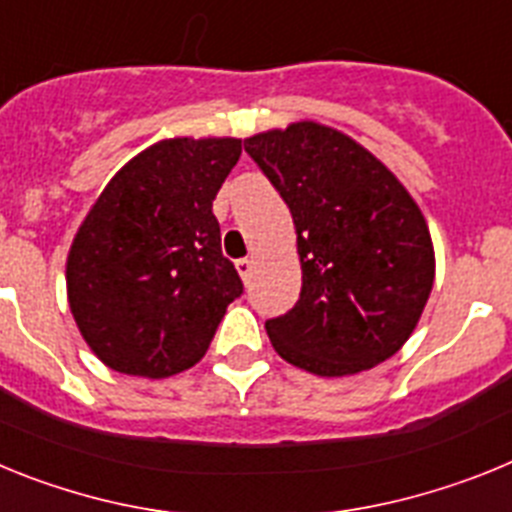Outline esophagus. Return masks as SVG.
Masks as SVG:
<instances>
[{
  "instance_id": "obj_1",
  "label": "esophagus",
  "mask_w": 512,
  "mask_h": 512,
  "mask_svg": "<svg viewBox=\"0 0 512 512\" xmlns=\"http://www.w3.org/2000/svg\"><path fill=\"white\" fill-rule=\"evenodd\" d=\"M235 269H238V274H241L243 282H248L253 274V269H256V261H253L251 256H246V259H238L235 261Z\"/></svg>"
}]
</instances>
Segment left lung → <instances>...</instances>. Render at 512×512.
<instances>
[{
	"mask_svg": "<svg viewBox=\"0 0 512 512\" xmlns=\"http://www.w3.org/2000/svg\"><path fill=\"white\" fill-rule=\"evenodd\" d=\"M243 143L292 212L302 264L297 305L266 320L274 351L318 377H348L395 356L436 277L418 202L374 153L320 122Z\"/></svg>",
	"mask_w": 512,
	"mask_h": 512,
	"instance_id": "obj_1",
	"label": "left lung"
}]
</instances>
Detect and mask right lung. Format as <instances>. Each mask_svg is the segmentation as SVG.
<instances>
[{
  "label": "right lung",
  "instance_id": "add662e5",
  "mask_svg": "<svg viewBox=\"0 0 512 512\" xmlns=\"http://www.w3.org/2000/svg\"><path fill=\"white\" fill-rule=\"evenodd\" d=\"M241 138H166L112 176L74 235L66 292L81 338L120 374L164 379L205 356L243 282L212 200Z\"/></svg>",
  "mask_w": 512,
  "mask_h": 512
}]
</instances>
